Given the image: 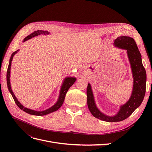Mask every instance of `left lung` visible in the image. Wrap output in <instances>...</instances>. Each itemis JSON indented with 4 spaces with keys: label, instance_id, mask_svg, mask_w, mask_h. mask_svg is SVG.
Listing matches in <instances>:
<instances>
[{
    "label": "left lung",
    "instance_id": "8db88e82",
    "mask_svg": "<svg viewBox=\"0 0 152 152\" xmlns=\"http://www.w3.org/2000/svg\"><path fill=\"white\" fill-rule=\"evenodd\" d=\"M50 33L48 32V31H43V30H37V31H34L33 33H31V34H30L29 35H28L27 37L24 39V40H23V42H25V41L28 40L29 39H31V38L35 37H37L38 35H49ZM18 51H19V49L17 50L16 51L14 52L11 56V58L10 60V63H9V66H8V68H7V87L8 89L10 91V93L11 94L12 98L15 100V102L16 103V104H17V106L19 107L21 110H22L23 111H24L25 112L29 113L30 115H37V116H42V115H48L50 113H52L53 112L56 111L59 108L61 107L62 104L63 103L64 99H65L66 94L67 93L68 90L69 89V88L73 84V83L75 82L76 79L74 77H66V79H65L63 82V84L61 86V91H60V94H59V98L57 101V102L56 103V104H54L53 107H51L50 108L44 110V111H35V110H31V109H29L28 108L25 107L23 105L20 103V102L18 100V99L16 98L15 95L14 94L13 92L11 89V83H10V72H11V63H12V60L13 56H15V54H16L18 53ZM88 108L89 111L91 112V113H92V115L94 117V115H96L99 116V117H103L105 116L104 115H103L102 112L100 111H99V110H94V102H89V104H88Z\"/></svg>",
    "mask_w": 152,
    "mask_h": 152
}]
</instances>
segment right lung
<instances>
[{"instance_id":"obj_1","label":"right lung","mask_w":152,"mask_h":152,"mask_svg":"<svg viewBox=\"0 0 152 152\" xmlns=\"http://www.w3.org/2000/svg\"><path fill=\"white\" fill-rule=\"evenodd\" d=\"M113 45L117 48L127 50L134 80L131 97L126 103L121 106L116 115L114 117L106 115L99 117L94 115L95 117L107 122H119L129 117L141 104L146 92V71L142 64L141 55L134 40L128 36H120L114 40ZM87 105L89 102H94V110H98L94 102L93 91L90 84H88L87 87Z\"/></svg>"}]
</instances>
